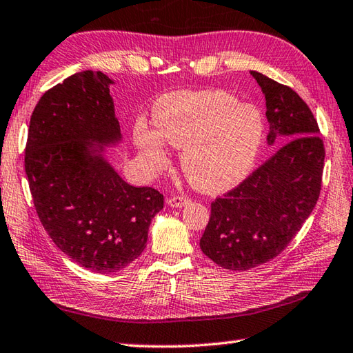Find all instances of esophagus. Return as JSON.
<instances>
[{"mask_svg":"<svg viewBox=\"0 0 353 353\" xmlns=\"http://www.w3.org/2000/svg\"><path fill=\"white\" fill-rule=\"evenodd\" d=\"M189 203H190V199L187 196H172V198L168 199V204L170 207H174V208L184 207L185 204H189Z\"/></svg>","mask_w":353,"mask_h":353,"instance_id":"1","label":"esophagus"}]
</instances>
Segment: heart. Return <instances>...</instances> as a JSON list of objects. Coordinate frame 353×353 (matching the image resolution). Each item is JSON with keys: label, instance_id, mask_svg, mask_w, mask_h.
<instances>
[{"label": "heart", "instance_id": "heart-1", "mask_svg": "<svg viewBox=\"0 0 353 353\" xmlns=\"http://www.w3.org/2000/svg\"><path fill=\"white\" fill-rule=\"evenodd\" d=\"M152 131L137 125L135 143L152 168L168 154L161 139L181 149V168L196 189L216 193L245 178L263 139L261 111L218 90H179L164 94L154 106Z\"/></svg>", "mask_w": 353, "mask_h": 353}]
</instances>
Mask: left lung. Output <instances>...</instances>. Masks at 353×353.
Returning a JSON list of instances; mask_svg holds the SVG:
<instances>
[{
  "label": "left lung",
  "instance_id": "8db88e82",
  "mask_svg": "<svg viewBox=\"0 0 353 353\" xmlns=\"http://www.w3.org/2000/svg\"><path fill=\"white\" fill-rule=\"evenodd\" d=\"M265 100L268 145L279 149L253 174L212 203L199 247L219 267L247 271L290 245L321 190L325 145L314 114L296 91L251 71ZM282 136V139L278 137Z\"/></svg>",
  "mask_w": 353,
  "mask_h": 353
}]
</instances>
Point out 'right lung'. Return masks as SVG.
Segmentation results:
<instances>
[{"label": "right lung", "mask_w": 353, "mask_h": 353, "mask_svg": "<svg viewBox=\"0 0 353 353\" xmlns=\"http://www.w3.org/2000/svg\"><path fill=\"white\" fill-rule=\"evenodd\" d=\"M111 83L102 71L86 70L46 91L32 114L24 158L42 227L63 254L100 274L143 253L164 204L152 187L123 181L102 155V145L121 139Z\"/></svg>", "instance_id": "right-lung-1"}]
</instances>
